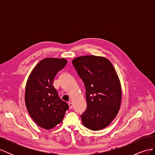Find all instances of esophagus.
<instances>
[{"mask_svg": "<svg viewBox=\"0 0 155 155\" xmlns=\"http://www.w3.org/2000/svg\"><path fill=\"white\" fill-rule=\"evenodd\" d=\"M68 105H69L70 109H72V107H73V104H72V103H71V102H69V103H68Z\"/></svg>", "mask_w": 155, "mask_h": 155, "instance_id": "34e87169", "label": "esophagus"}]
</instances>
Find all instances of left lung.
<instances>
[{"label": "left lung", "instance_id": "8db88e82", "mask_svg": "<svg viewBox=\"0 0 155 155\" xmlns=\"http://www.w3.org/2000/svg\"><path fill=\"white\" fill-rule=\"evenodd\" d=\"M72 64L86 90L83 124L92 130L105 128L118 114L121 100L120 82L113 65L105 58L95 55L75 58Z\"/></svg>", "mask_w": 155, "mask_h": 155}]
</instances>
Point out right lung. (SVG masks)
<instances>
[{
    "label": "right lung",
    "instance_id": "obj_1",
    "mask_svg": "<svg viewBox=\"0 0 155 155\" xmlns=\"http://www.w3.org/2000/svg\"><path fill=\"white\" fill-rule=\"evenodd\" d=\"M67 63L65 59L45 58L28 79L25 103L31 118L41 127L51 129L63 120L68 105L61 100L53 86L56 74Z\"/></svg>",
    "mask_w": 155,
    "mask_h": 155
}]
</instances>
